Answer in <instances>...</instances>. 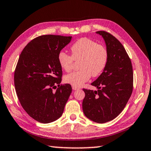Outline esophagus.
Wrapping results in <instances>:
<instances>
[{
  "instance_id": "obj_1",
  "label": "esophagus",
  "mask_w": 151,
  "mask_h": 151,
  "mask_svg": "<svg viewBox=\"0 0 151 151\" xmlns=\"http://www.w3.org/2000/svg\"><path fill=\"white\" fill-rule=\"evenodd\" d=\"M72 88H73V91H76V90H78V89H79V88H78V87L74 86H72Z\"/></svg>"
}]
</instances>
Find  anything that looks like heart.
<instances>
[{"mask_svg":"<svg viewBox=\"0 0 151 151\" xmlns=\"http://www.w3.org/2000/svg\"><path fill=\"white\" fill-rule=\"evenodd\" d=\"M71 56L61 52L58 56V63L65 71H70L74 60H80V71L65 76L64 80L74 86H80L91 78L101 73L108 62V51L104 45L97 44L88 38H81L71 47Z\"/></svg>","mask_w":151,"mask_h":151,"instance_id":"obj_1","label":"heart"}]
</instances>
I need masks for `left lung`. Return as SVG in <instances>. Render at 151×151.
I'll return each mask as SVG.
<instances>
[{"instance_id":"8db88e82","label":"left lung","mask_w":151,"mask_h":151,"mask_svg":"<svg viewBox=\"0 0 151 151\" xmlns=\"http://www.w3.org/2000/svg\"><path fill=\"white\" fill-rule=\"evenodd\" d=\"M108 51L104 71L91 85L97 91L83 89L82 109L86 116L98 123L114 119L125 107L132 95L134 73L132 61L122 43L112 35L101 30Z\"/></svg>"}]
</instances>
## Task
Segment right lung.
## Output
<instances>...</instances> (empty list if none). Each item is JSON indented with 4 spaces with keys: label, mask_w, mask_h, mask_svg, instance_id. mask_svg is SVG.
I'll use <instances>...</instances> for the list:
<instances>
[{
    "label": "right lung",
    "mask_w": 151,
    "mask_h": 151,
    "mask_svg": "<svg viewBox=\"0 0 151 151\" xmlns=\"http://www.w3.org/2000/svg\"><path fill=\"white\" fill-rule=\"evenodd\" d=\"M71 38L39 36L30 41L19 55L14 72L17 98L28 114L39 123L59 119L71 95V85L60 84L63 71L58 56Z\"/></svg>",
    "instance_id": "obj_1"
}]
</instances>
